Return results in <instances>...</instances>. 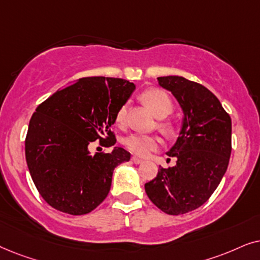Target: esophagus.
Wrapping results in <instances>:
<instances>
[{
    "mask_svg": "<svg viewBox=\"0 0 260 260\" xmlns=\"http://www.w3.org/2000/svg\"><path fill=\"white\" fill-rule=\"evenodd\" d=\"M131 160H132V162H134V164H140V162H143V159H140L138 157H132Z\"/></svg>",
    "mask_w": 260,
    "mask_h": 260,
    "instance_id": "obj_1",
    "label": "esophagus"
}]
</instances>
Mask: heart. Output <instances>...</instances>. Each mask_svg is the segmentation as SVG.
Instances as JSON below:
<instances>
[{"label":"heart","mask_w":260,"mask_h":260,"mask_svg":"<svg viewBox=\"0 0 260 260\" xmlns=\"http://www.w3.org/2000/svg\"><path fill=\"white\" fill-rule=\"evenodd\" d=\"M141 100L150 107L152 112L159 119H164L170 115L174 110V103L170 96L162 91L160 89H147L141 94ZM127 116V105H122L119 107L115 114L116 123L122 124ZM161 128L166 133H171L174 127L171 122H162ZM123 145L131 153L140 155V157H146L152 151L157 150L160 146L161 141L158 137L150 136V134L143 133H132L123 139Z\"/></svg>","instance_id":"1"}]
</instances>
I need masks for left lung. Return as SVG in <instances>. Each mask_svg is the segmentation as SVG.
<instances>
[{"instance_id": "1", "label": "left lung", "mask_w": 260, "mask_h": 260, "mask_svg": "<svg viewBox=\"0 0 260 260\" xmlns=\"http://www.w3.org/2000/svg\"><path fill=\"white\" fill-rule=\"evenodd\" d=\"M184 113L176 144L168 155L172 168L159 166L157 177L145 184L148 199L169 215L192 212L206 203L220 184L232 152V120L215 95L181 76L158 77Z\"/></svg>"}]
</instances>
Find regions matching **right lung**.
Instances as JSON below:
<instances>
[{
	"mask_svg": "<svg viewBox=\"0 0 260 260\" xmlns=\"http://www.w3.org/2000/svg\"><path fill=\"white\" fill-rule=\"evenodd\" d=\"M134 89L126 79L84 77L37 107L25 140L26 161L36 188L52 208L83 215L108 195L114 169L129 160L131 153L115 147L92 155L89 145L95 140L105 147L115 145L110 126Z\"/></svg>",
	"mask_w": 260,
	"mask_h": 260,
	"instance_id": "obj_1",
	"label": "right lung"
}]
</instances>
